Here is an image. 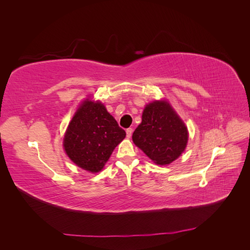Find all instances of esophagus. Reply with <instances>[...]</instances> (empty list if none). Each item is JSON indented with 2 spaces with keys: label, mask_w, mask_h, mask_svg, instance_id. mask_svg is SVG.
<instances>
[{
  "label": "esophagus",
  "mask_w": 250,
  "mask_h": 250,
  "mask_svg": "<svg viewBox=\"0 0 250 250\" xmlns=\"http://www.w3.org/2000/svg\"><path fill=\"white\" fill-rule=\"evenodd\" d=\"M132 131H133L132 128H127V129H126V135H127V138H128V139H129V138L131 137Z\"/></svg>",
  "instance_id": "1"
}]
</instances>
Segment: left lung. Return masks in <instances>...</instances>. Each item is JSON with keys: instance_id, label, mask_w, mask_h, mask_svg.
Here are the masks:
<instances>
[{"instance_id": "left-lung-1", "label": "left lung", "mask_w": 250, "mask_h": 250, "mask_svg": "<svg viewBox=\"0 0 250 250\" xmlns=\"http://www.w3.org/2000/svg\"><path fill=\"white\" fill-rule=\"evenodd\" d=\"M188 130L166 101H155L144 109L142 123L132 134L133 143L157 165H168L184 152Z\"/></svg>"}]
</instances>
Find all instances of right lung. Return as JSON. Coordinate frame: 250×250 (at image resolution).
Masks as SVG:
<instances>
[{
	"instance_id": "obj_1",
	"label": "right lung",
	"mask_w": 250,
	"mask_h": 250,
	"mask_svg": "<svg viewBox=\"0 0 250 250\" xmlns=\"http://www.w3.org/2000/svg\"><path fill=\"white\" fill-rule=\"evenodd\" d=\"M126 132L104 105L88 99L81 104L63 139L65 152L78 167L97 173L103 169Z\"/></svg>"
}]
</instances>
